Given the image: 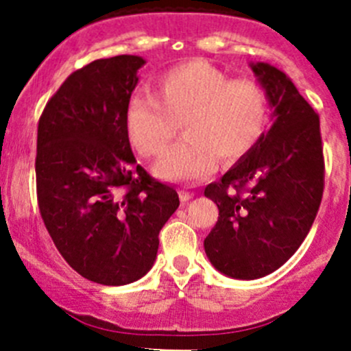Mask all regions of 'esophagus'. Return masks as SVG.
I'll use <instances>...</instances> for the list:
<instances>
[{
	"instance_id": "1",
	"label": "esophagus",
	"mask_w": 351,
	"mask_h": 351,
	"mask_svg": "<svg viewBox=\"0 0 351 351\" xmlns=\"http://www.w3.org/2000/svg\"><path fill=\"white\" fill-rule=\"evenodd\" d=\"M192 197H193L192 192H186V190H180V199H182V202H189Z\"/></svg>"
}]
</instances>
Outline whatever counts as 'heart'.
<instances>
[{
    "label": "heart",
    "instance_id": "b5f03b06",
    "mask_svg": "<svg viewBox=\"0 0 351 351\" xmlns=\"http://www.w3.org/2000/svg\"><path fill=\"white\" fill-rule=\"evenodd\" d=\"M156 96L135 93L125 111L127 134L147 158L159 156L183 120L185 137L156 165L162 178L195 182L216 169L217 156L237 161L254 149L269 117L267 94L258 82L231 80L206 60L169 68L156 82Z\"/></svg>",
    "mask_w": 351,
    "mask_h": 351
}]
</instances>
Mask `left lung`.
<instances>
[{"mask_svg": "<svg viewBox=\"0 0 351 351\" xmlns=\"http://www.w3.org/2000/svg\"><path fill=\"white\" fill-rule=\"evenodd\" d=\"M273 110V125L204 195L219 209L204 240L224 276L257 280L280 269L311 231L324 190L319 117L287 73L250 63Z\"/></svg>", "mask_w": 351, "mask_h": 351, "instance_id": "obj_1", "label": "left lung"}]
</instances>
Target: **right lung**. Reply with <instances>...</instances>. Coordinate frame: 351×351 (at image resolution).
I'll return each mask as SVG.
<instances>
[{
  "instance_id": "obj_1",
  "label": "right lung",
  "mask_w": 351,
  "mask_h": 351,
  "mask_svg": "<svg viewBox=\"0 0 351 351\" xmlns=\"http://www.w3.org/2000/svg\"><path fill=\"white\" fill-rule=\"evenodd\" d=\"M142 56L96 60L47 101L37 127V200L64 261L80 276L121 287L149 273L159 231L178 209L173 186L137 165L125 123Z\"/></svg>"
}]
</instances>
